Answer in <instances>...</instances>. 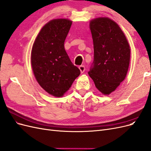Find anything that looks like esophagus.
I'll use <instances>...</instances> for the list:
<instances>
[{
	"instance_id": "1",
	"label": "esophagus",
	"mask_w": 151,
	"mask_h": 151,
	"mask_svg": "<svg viewBox=\"0 0 151 151\" xmlns=\"http://www.w3.org/2000/svg\"><path fill=\"white\" fill-rule=\"evenodd\" d=\"M79 70H80V71H81V74H83V73L85 71V67L84 66V65H81V66H79Z\"/></svg>"
}]
</instances>
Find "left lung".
Listing matches in <instances>:
<instances>
[{
    "label": "left lung",
    "instance_id": "8db88e82",
    "mask_svg": "<svg viewBox=\"0 0 151 151\" xmlns=\"http://www.w3.org/2000/svg\"><path fill=\"white\" fill-rule=\"evenodd\" d=\"M94 45V61L88 74L96 88L109 95L125 79L129 70L130 48L120 26L109 17L89 22Z\"/></svg>",
    "mask_w": 151,
    "mask_h": 151
}]
</instances>
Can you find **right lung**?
Returning <instances> with one entry per match:
<instances>
[{
    "label": "right lung",
    "instance_id": "add662e5",
    "mask_svg": "<svg viewBox=\"0 0 151 151\" xmlns=\"http://www.w3.org/2000/svg\"><path fill=\"white\" fill-rule=\"evenodd\" d=\"M72 23L70 19L62 18L49 21L41 29L31 50V63L35 78L55 97H62L81 73L64 48Z\"/></svg>",
    "mask_w": 151,
    "mask_h": 151
}]
</instances>
